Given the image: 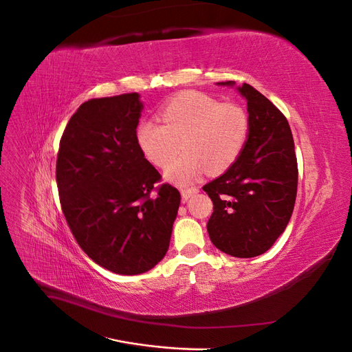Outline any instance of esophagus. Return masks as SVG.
I'll list each match as a JSON object with an SVG mask.
<instances>
[{"label":"esophagus","mask_w":352,"mask_h":352,"mask_svg":"<svg viewBox=\"0 0 352 352\" xmlns=\"http://www.w3.org/2000/svg\"><path fill=\"white\" fill-rule=\"evenodd\" d=\"M198 192V188H182L180 189V194H182V199L188 201L194 194Z\"/></svg>","instance_id":"1"}]
</instances>
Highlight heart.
Returning a JSON list of instances; mask_svg holds the SVG:
<instances>
[{
  "label": "heart",
  "mask_w": 352,
  "mask_h": 352,
  "mask_svg": "<svg viewBox=\"0 0 352 352\" xmlns=\"http://www.w3.org/2000/svg\"><path fill=\"white\" fill-rule=\"evenodd\" d=\"M157 119L136 127L135 140L142 155L166 167L178 153L186 154L166 168V177L188 184L204 170L211 175L235 164L250 136V116L236 102H221L202 92H184L158 111Z\"/></svg>",
  "instance_id": "b5f03b06"
}]
</instances>
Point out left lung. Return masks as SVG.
I'll return each instance as SVG.
<instances>
[{"label": "left lung", "mask_w": 352, "mask_h": 352, "mask_svg": "<svg viewBox=\"0 0 352 352\" xmlns=\"http://www.w3.org/2000/svg\"><path fill=\"white\" fill-rule=\"evenodd\" d=\"M238 91L248 105L247 145L225 175L202 189L214 206L207 223L211 242L233 257L251 258L267 251L291 220L298 164L283 113L248 83Z\"/></svg>", "instance_id": "1"}]
</instances>
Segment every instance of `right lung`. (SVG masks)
I'll return each mask as SVG.
<instances>
[{
    "label": "right lung",
    "mask_w": 352,
    "mask_h": 352,
    "mask_svg": "<svg viewBox=\"0 0 352 352\" xmlns=\"http://www.w3.org/2000/svg\"><path fill=\"white\" fill-rule=\"evenodd\" d=\"M136 92L83 102L60 140L57 186L63 214L89 258L117 274H141L168 250L179 190L142 155Z\"/></svg>",
    "instance_id": "1"
}]
</instances>
